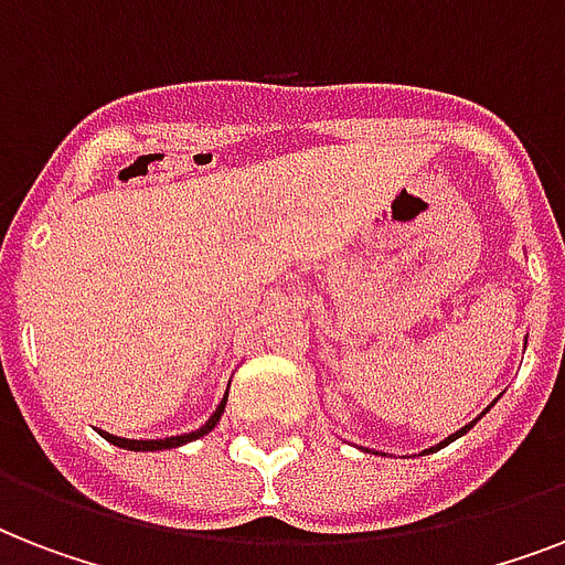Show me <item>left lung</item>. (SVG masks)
Returning a JSON list of instances; mask_svg holds the SVG:
<instances>
[{
	"label": "left lung",
	"mask_w": 565,
	"mask_h": 565,
	"mask_svg": "<svg viewBox=\"0 0 565 565\" xmlns=\"http://www.w3.org/2000/svg\"><path fill=\"white\" fill-rule=\"evenodd\" d=\"M483 413H487V411H483ZM483 413H481V416H483ZM481 416H478V419H481ZM478 419H475V422H478ZM475 422H469V425H463V428H460V430H455V434H451V437H446V439H443V443H439V446L428 448V451H439V448H443V446H448V443H455L457 437H463L466 430H472V428H475Z\"/></svg>",
	"instance_id": "1"
}]
</instances>
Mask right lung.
I'll list each match as a JSON object with an SVG mask.
<instances>
[{"mask_svg":"<svg viewBox=\"0 0 565 565\" xmlns=\"http://www.w3.org/2000/svg\"><path fill=\"white\" fill-rule=\"evenodd\" d=\"M225 402H228V395L222 398L220 407L213 411V416L207 422H204L202 428L199 430H190V434H181V437H163V439H126V437H114V434H108V430H99L102 437L108 439V443H114V446L119 448H128V451H163V448H179L184 446V443H193V439L204 437V434H211L213 428H216V422L222 419V413H225Z\"/></svg>","mask_w":565,"mask_h":565,"instance_id":"right-lung-1","label":"right lung"}]
</instances>
